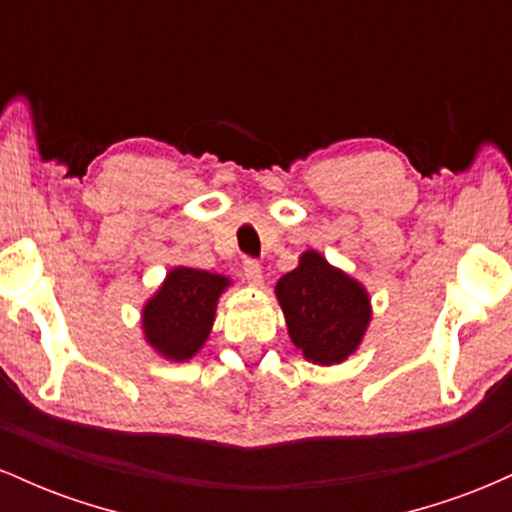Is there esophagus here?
Wrapping results in <instances>:
<instances>
[{
  "label": "esophagus",
  "instance_id": "obj_1",
  "mask_svg": "<svg viewBox=\"0 0 512 512\" xmlns=\"http://www.w3.org/2000/svg\"><path fill=\"white\" fill-rule=\"evenodd\" d=\"M243 274H245V279H248L252 286L260 284V281H262L260 262L252 260V257H245V260H243Z\"/></svg>",
  "mask_w": 512,
  "mask_h": 512
}]
</instances>
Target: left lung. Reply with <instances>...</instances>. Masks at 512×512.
<instances>
[{
  "label": "left lung",
  "mask_w": 512,
  "mask_h": 512,
  "mask_svg": "<svg viewBox=\"0 0 512 512\" xmlns=\"http://www.w3.org/2000/svg\"><path fill=\"white\" fill-rule=\"evenodd\" d=\"M293 344L313 363L344 361L354 354L370 320L368 296L361 284L334 269L317 252H305L301 264L276 284Z\"/></svg>",
  "instance_id": "obj_1"
}]
</instances>
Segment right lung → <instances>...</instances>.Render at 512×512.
I'll return each instance as SVG.
<instances>
[{
  "label": "right lung",
  "mask_w": 512,
  "mask_h": 512,
  "mask_svg": "<svg viewBox=\"0 0 512 512\" xmlns=\"http://www.w3.org/2000/svg\"><path fill=\"white\" fill-rule=\"evenodd\" d=\"M226 276L204 269H173L161 291L144 308L149 344L173 361L195 356L214 325V310Z\"/></svg>",
  "instance_id": "right-lung-1"
}]
</instances>
